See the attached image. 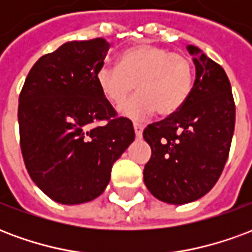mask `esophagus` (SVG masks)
Masks as SVG:
<instances>
[{"mask_svg": "<svg viewBox=\"0 0 252 252\" xmlns=\"http://www.w3.org/2000/svg\"><path fill=\"white\" fill-rule=\"evenodd\" d=\"M133 129H135V135H136V137H142L143 129H144V126H143L142 124H139V123H133Z\"/></svg>", "mask_w": 252, "mask_h": 252, "instance_id": "34e87169", "label": "esophagus"}]
</instances>
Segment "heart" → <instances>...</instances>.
I'll use <instances>...</instances> for the list:
<instances>
[{
	"instance_id": "1",
	"label": "heart",
	"mask_w": 252,
	"mask_h": 252,
	"mask_svg": "<svg viewBox=\"0 0 252 252\" xmlns=\"http://www.w3.org/2000/svg\"><path fill=\"white\" fill-rule=\"evenodd\" d=\"M95 82L109 102L121 104L136 90L139 94L120 106L121 115L140 120L153 115H174L185 105L193 89V67L188 58L151 44L131 47L117 59V66L104 64Z\"/></svg>"
}]
</instances>
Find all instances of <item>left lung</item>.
Wrapping results in <instances>:
<instances>
[{
	"label": "left lung",
	"instance_id": "1",
	"mask_svg": "<svg viewBox=\"0 0 252 252\" xmlns=\"http://www.w3.org/2000/svg\"><path fill=\"white\" fill-rule=\"evenodd\" d=\"M195 79L185 105L153 123L143 137L151 147L144 184L158 200L182 205L205 195L221 175L235 129V102L220 64L188 46Z\"/></svg>",
	"mask_w": 252,
	"mask_h": 252
}]
</instances>
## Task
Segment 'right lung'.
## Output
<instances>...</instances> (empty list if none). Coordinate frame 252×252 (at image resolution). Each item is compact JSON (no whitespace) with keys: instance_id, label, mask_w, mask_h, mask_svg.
Here are the masks:
<instances>
[{"instance_id":"right-lung-1","label":"right lung","mask_w":252,"mask_h":252,"mask_svg":"<svg viewBox=\"0 0 252 252\" xmlns=\"http://www.w3.org/2000/svg\"><path fill=\"white\" fill-rule=\"evenodd\" d=\"M110 44L67 41L31 68L19 98L20 146L31 178L50 198L77 205L97 198L112 166L135 140L95 82ZM106 121L102 126L98 123Z\"/></svg>"}]
</instances>
